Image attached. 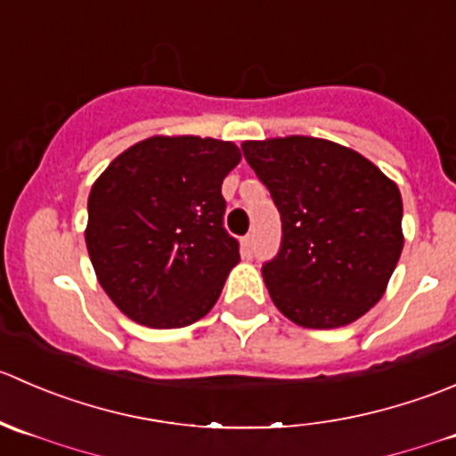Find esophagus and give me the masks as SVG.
Returning <instances> with one entry per match:
<instances>
[{
    "mask_svg": "<svg viewBox=\"0 0 456 456\" xmlns=\"http://www.w3.org/2000/svg\"><path fill=\"white\" fill-rule=\"evenodd\" d=\"M252 250H255V237H252V234H246V237H241L243 256H250Z\"/></svg>",
    "mask_w": 456,
    "mask_h": 456,
    "instance_id": "34e87169",
    "label": "esophagus"
}]
</instances>
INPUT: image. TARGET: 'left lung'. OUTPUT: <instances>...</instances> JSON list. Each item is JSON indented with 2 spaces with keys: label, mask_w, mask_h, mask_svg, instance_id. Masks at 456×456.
Listing matches in <instances>:
<instances>
[{
  "label": "left lung",
  "mask_w": 456,
  "mask_h": 456,
  "mask_svg": "<svg viewBox=\"0 0 456 456\" xmlns=\"http://www.w3.org/2000/svg\"><path fill=\"white\" fill-rule=\"evenodd\" d=\"M281 215V246L261 274L274 305L304 328L357 322L386 292L403 250L395 182L350 148L317 137L243 142Z\"/></svg>",
  "instance_id": "left-lung-1"
}]
</instances>
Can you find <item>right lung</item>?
<instances>
[{
	"label": "right lung",
	"instance_id": "right-lung-1",
	"mask_svg": "<svg viewBox=\"0 0 456 456\" xmlns=\"http://www.w3.org/2000/svg\"><path fill=\"white\" fill-rule=\"evenodd\" d=\"M239 161L230 142L151 137L121 152L93 183L86 248L126 317L166 330L191 326L217 304L239 264L222 195Z\"/></svg>",
	"mask_w": 456,
	"mask_h": 456
}]
</instances>
